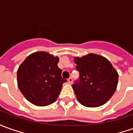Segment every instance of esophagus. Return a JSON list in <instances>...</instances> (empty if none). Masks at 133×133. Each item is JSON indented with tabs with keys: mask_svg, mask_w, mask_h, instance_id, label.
<instances>
[{
	"mask_svg": "<svg viewBox=\"0 0 133 133\" xmlns=\"http://www.w3.org/2000/svg\"><path fill=\"white\" fill-rule=\"evenodd\" d=\"M68 83H69V84H71L73 83V78H71V77H70V78L68 79Z\"/></svg>",
	"mask_w": 133,
	"mask_h": 133,
	"instance_id": "obj_1",
	"label": "esophagus"
}]
</instances>
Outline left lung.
Segmentation results:
<instances>
[{
  "label": "left lung",
  "mask_w": 133,
  "mask_h": 133,
  "mask_svg": "<svg viewBox=\"0 0 133 133\" xmlns=\"http://www.w3.org/2000/svg\"><path fill=\"white\" fill-rule=\"evenodd\" d=\"M79 78L73 84L78 102L86 107L105 104L115 92L119 75L111 63L101 55L89 54L75 57Z\"/></svg>",
  "instance_id": "8db88e82"
}]
</instances>
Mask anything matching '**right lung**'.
Instances as JSON below:
<instances>
[{
    "mask_svg": "<svg viewBox=\"0 0 133 133\" xmlns=\"http://www.w3.org/2000/svg\"><path fill=\"white\" fill-rule=\"evenodd\" d=\"M59 57L45 51L32 53L17 70V84L25 97L38 106H46L56 101L67 82L58 68Z\"/></svg>",
    "mask_w": 133,
    "mask_h": 133,
    "instance_id": "add662e5",
    "label": "right lung"
}]
</instances>
